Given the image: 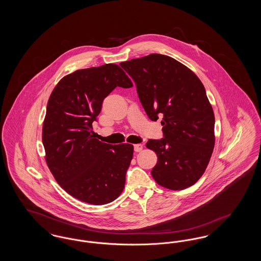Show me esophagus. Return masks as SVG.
<instances>
[{
    "label": "esophagus",
    "instance_id": "esophagus-1",
    "mask_svg": "<svg viewBox=\"0 0 261 261\" xmlns=\"http://www.w3.org/2000/svg\"><path fill=\"white\" fill-rule=\"evenodd\" d=\"M142 149H143V145H142V144L134 145V150H135L136 152H140Z\"/></svg>",
    "mask_w": 261,
    "mask_h": 261
}]
</instances>
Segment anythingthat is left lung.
<instances>
[{
    "mask_svg": "<svg viewBox=\"0 0 261 261\" xmlns=\"http://www.w3.org/2000/svg\"><path fill=\"white\" fill-rule=\"evenodd\" d=\"M134 80L150 120L162 117L163 138L149 139L158 162L151 176L161 186L183 190L202 176L214 148V113L199 77L168 56L151 54L121 62Z\"/></svg>",
    "mask_w": 261,
    "mask_h": 261,
    "instance_id": "obj_1",
    "label": "left lung"
}]
</instances>
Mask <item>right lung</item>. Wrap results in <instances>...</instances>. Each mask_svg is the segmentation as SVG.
Listing matches in <instances>:
<instances>
[{"instance_id":"right-lung-1","label":"right lung","mask_w":261,"mask_h":261,"mask_svg":"<svg viewBox=\"0 0 261 261\" xmlns=\"http://www.w3.org/2000/svg\"><path fill=\"white\" fill-rule=\"evenodd\" d=\"M132 86L117 64L107 63L66 75L53 90L42 132L46 162L56 181L75 199L101 205L122 193L134 147L101 143L92 124L111 92Z\"/></svg>"}]
</instances>
